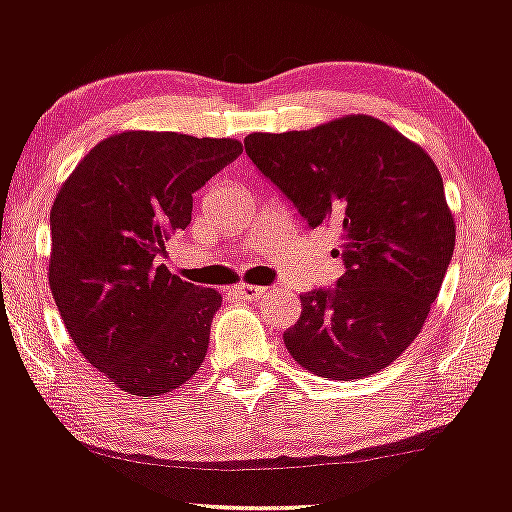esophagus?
I'll list each match as a JSON object with an SVG mask.
<instances>
[{
    "label": "esophagus",
    "instance_id": "1",
    "mask_svg": "<svg viewBox=\"0 0 512 512\" xmlns=\"http://www.w3.org/2000/svg\"><path fill=\"white\" fill-rule=\"evenodd\" d=\"M236 293L240 298H248V301H257V298L262 296L264 289L262 286H255V284H238L236 286Z\"/></svg>",
    "mask_w": 512,
    "mask_h": 512
}]
</instances>
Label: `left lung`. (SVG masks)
I'll list each match as a JSON object with an SVG mask.
<instances>
[{
	"label": "left lung",
	"instance_id": "left-lung-1",
	"mask_svg": "<svg viewBox=\"0 0 512 512\" xmlns=\"http://www.w3.org/2000/svg\"><path fill=\"white\" fill-rule=\"evenodd\" d=\"M245 151L310 226L342 231L346 272L301 296L284 344L310 373L368 378L424 330L455 250V219L433 158L395 127L344 115L301 132H252Z\"/></svg>",
	"mask_w": 512,
	"mask_h": 512
}]
</instances>
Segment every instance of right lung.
<instances>
[{
  "label": "right lung",
  "instance_id": "add662e5",
  "mask_svg": "<svg viewBox=\"0 0 512 512\" xmlns=\"http://www.w3.org/2000/svg\"><path fill=\"white\" fill-rule=\"evenodd\" d=\"M238 139L127 129L81 158L50 211V291L79 354L127 395L178 390L202 366L221 293L158 255Z\"/></svg>",
  "mask_w": 512,
  "mask_h": 512
}]
</instances>
